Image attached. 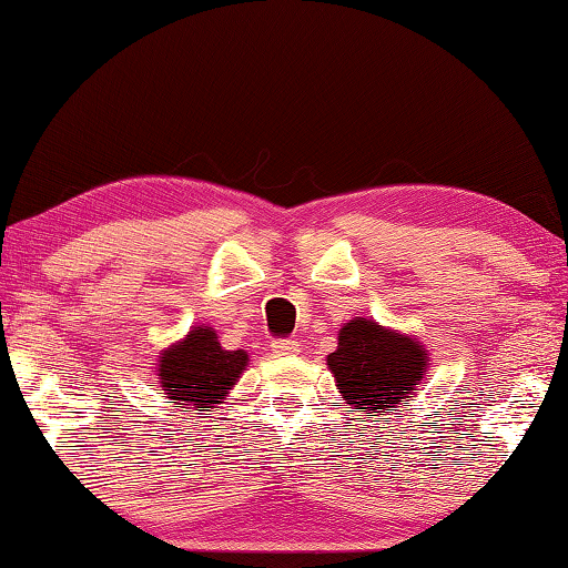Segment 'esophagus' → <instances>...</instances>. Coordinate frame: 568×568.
Instances as JSON below:
<instances>
[{"instance_id": "obj_1", "label": "esophagus", "mask_w": 568, "mask_h": 568, "mask_svg": "<svg viewBox=\"0 0 568 568\" xmlns=\"http://www.w3.org/2000/svg\"><path fill=\"white\" fill-rule=\"evenodd\" d=\"M273 353L275 355H297L301 348H297L295 341H273Z\"/></svg>"}]
</instances>
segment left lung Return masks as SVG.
Instances as JSON below:
<instances>
[{"instance_id": "obj_1", "label": "left lung", "mask_w": 568, "mask_h": 568, "mask_svg": "<svg viewBox=\"0 0 568 568\" xmlns=\"http://www.w3.org/2000/svg\"><path fill=\"white\" fill-rule=\"evenodd\" d=\"M328 368L353 408L386 416L413 398L426 376L428 353L418 338L383 328L376 321L353 318L338 333Z\"/></svg>"}]
</instances>
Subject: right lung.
<instances>
[{"label":"right lung","mask_w":568,"mask_h":568,"mask_svg":"<svg viewBox=\"0 0 568 568\" xmlns=\"http://www.w3.org/2000/svg\"><path fill=\"white\" fill-rule=\"evenodd\" d=\"M247 365L245 351H225L210 325H197L160 353L158 376L175 408L207 410L223 403Z\"/></svg>","instance_id":"add662e5"}]
</instances>
